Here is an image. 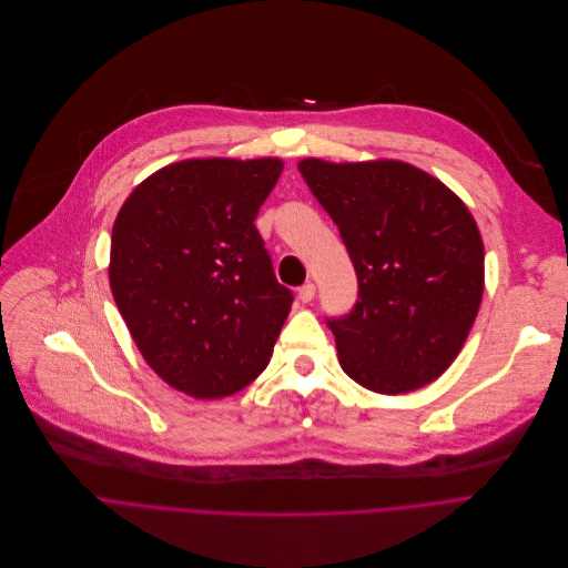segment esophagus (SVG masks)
<instances>
[{
    "label": "esophagus",
    "instance_id": "obj_1",
    "mask_svg": "<svg viewBox=\"0 0 568 568\" xmlns=\"http://www.w3.org/2000/svg\"><path fill=\"white\" fill-rule=\"evenodd\" d=\"M297 297H300V302H302V304H308V302L315 297V286H313L311 282H306L304 286H300Z\"/></svg>",
    "mask_w": 568,
    "mask_h": 568
}]
</instances>
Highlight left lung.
<instances>
[{
	"label": "left lung",
	"mask_w": 568,
	"mask_h": 568,
	"mask_svg": "<svg viewBox=\"0 0 568 568\" xmlns=\"http://www.w3.org/2000/svg\"><path fill=\"white\" fill-rule=\"evenodd\" d=\"M358 275L356 308L331 320L337 361L376 394H409L455 363L484 297V240L468 205L398 161L302 159Z\"/></svg>",
	"instance_id": "left-lung-1"
}]
</instances>
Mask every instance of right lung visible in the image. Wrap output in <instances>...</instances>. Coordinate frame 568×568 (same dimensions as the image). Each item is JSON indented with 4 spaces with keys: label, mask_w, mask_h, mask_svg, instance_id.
I'll return each mask as SVG.
<instances>
[{
    "label": "right lung",
    "mask_w": 568,
    "mask_h": 568,
    "mask_svg": "<svg viewBox=\"0 0 568 568\" xmlns=\"http://www.w3.org/2000/svg\"><path fill=\"white\" fill-rule=\"evenodd\" d=\"M284 161L185 159L141 181L111 229L109 286L152 372L196 400L268 365L293 295L255 229Z\"/></svg>",
    "instance_id": "1"
}]
</instances>
